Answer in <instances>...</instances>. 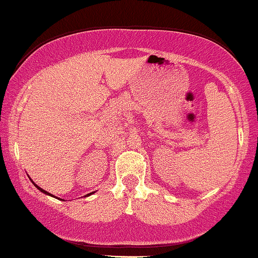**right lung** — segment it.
I'll use <instances>...</instances> for the list:
<instances>
[{"mask_svg":"<svg viewBox=\"0 0 258 258\" xmlns=\"http://www.w3.org/2000/svg\"><path fill=\"white\" fill-rule=\"evenodd\" d=\"M31 182H32V180H31ZM32 183H34V182H32ZM34 185H35V186H36V188L38 189V190H40V191H42V193H43V194H46V195H51V197H53V198H55V197H54V195L49 194V193H48V191H46V190H44V189H42V188H40V186H38L37 184H35V183H34ZM93 193H96V191H92V193H90V194H86V195H85V197H90V195H92V194H93Z\"/></svg>","mask_w":258,"mask_h":258,"instance_id":"obj_1","label":"right lung"}]
</instances>
